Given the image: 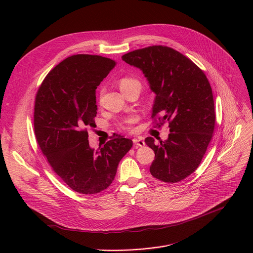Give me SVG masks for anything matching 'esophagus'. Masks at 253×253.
Listing matches in <instances>:
<instances>
[{
	"label": "esophagus",
	"instance_id": "34e87169",
	"mask_svg": "<svg viewBox=\"0 0 253 253\" xmlns=\"http://www.w3.org/2000/svg\"><path fill=\"white\" fill-rule=\"evenodd\" d=\"M133 142H134L135 145L140 146V147L145 145V142H144V140H143L142 138H134V139H133Z\"/></svg>",
	"mask_w": 253,
	"mask_h": 253
}]
</instances>
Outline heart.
Instances as JSON below:
<instances>
[{"label":"heart","mask_w":253,"mask_h":253,"mask_svg":"<svg viewBox=\"0 0 253 253\" xmlns=\"http://www.w3.org/2000/svg\"><path fill=\"white\" fill-rule=\"evenodd\" d=\"M135 86L140 87L139 82L136 79H133V78H130V77H124V78L120 79V81H119V87H120V90L122 92H124V91H126V90H128L132 87H135ZM134 122H135L134 118H128L121 124V128L130 129V125L133 124Z\"/></svg>","instance_id":"b5f03b06"}]
</instances>
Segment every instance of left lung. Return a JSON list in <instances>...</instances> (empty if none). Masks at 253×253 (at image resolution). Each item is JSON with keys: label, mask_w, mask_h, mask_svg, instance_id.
Here are the masks:
<instances>
[{"label": "left lung", "mask_w": 253, "mask_h": 253, "mask_svg": "<svg viewBox=\"0 0 253 253\" xmlns=\"http://www.w3.org/2000/svg\"><path fill=\"white\" fill-rule=\"evenodd\" d=\"M127 64L140 69L156 95L152 118L169 122L165 141L155 144L152 137L145 143L154 151L150 166L153 177L163 182L181 181L199 166L215 126L211 86L190 59L165 46H150L122 56Z\"/></svg>", "instance_id": "left-lung-1"}]
</instances>
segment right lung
<instances>
[{"label": "right lung", "mask_w": 253, "mask_h": 253, "mask_svg": "<svg viewBox=\"0 0 253 253\" xmlns=\"http://www.w3.org/2000/svg\"><path fill=\"white\" fill-rule=\"evenodd\" d=\"M116 66L109 58L79 54L59 63L43 81L35 100L34 130L55 173L76 192L95 194L115 178L133 142L117 135L104 147L89 145L96 126V89Z\"/></svg>", "instance_id": "right-lung-1"}]
</instances>
